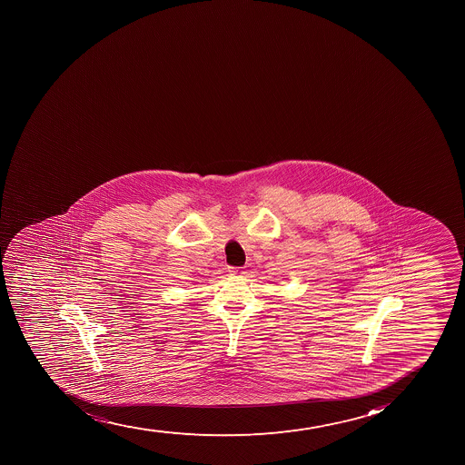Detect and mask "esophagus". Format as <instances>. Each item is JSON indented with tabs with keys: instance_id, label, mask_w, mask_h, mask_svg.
<instances>
[{
	"instance_id": "34e87169",
	"label": "esophagus",
	"mask_w": 465,
	"mask_h": 465,
	"mask_svg": "<svg viewBox=\"0 0 465 465\" xmlns=\"http://www.w3.org/2000/svg\"><path fill=\"white\" fill-rule=\"evenodd\" d=\"M227 272H229L230 274H233V276H242V274H244V270L241 267H229L227 268Z\"/></svg>"
}]
</instances>
